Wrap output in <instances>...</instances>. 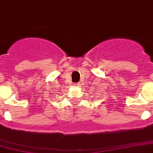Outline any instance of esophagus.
Masks as SVG:
<instances>
[{
  "mask_svg": "<svg viewBox=\"0 0 153 153\" xmlns=\"http://www.w3.org/2000/svg\"><path fill=\"white\" fill-rule=\"evenodd\" d=\"M74 85H75V86H79V84L78 83H76V84H74Z\"/></svg>",
  "mask_w": 153,
  "mask_h": 153,
  "instance_id": "esophagus-1",
  "label": "esophagus"
}]
</instances>
